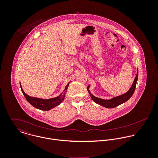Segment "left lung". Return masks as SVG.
Instances as JSON below:
<instances>
[{"mask_svg": "<svg viewBox=\"0 0 158 158\" xmlns=\"http://www.w3.org/2000/svg\"><path fill=\"white\" fill-rule=\"evenodd\" d=\"M137 78H138V69H137V72L134 81H133L131 88H130V89L123 94L113 97L112 98L109 99V100H105L103 98H100L94 96V95H92L89 90V88H90L89 85L88 86L87 89L90 95L91 98L95 103H96L97 104H98L105 108H115V107L126 102L127 100H128L131 97V96L133 95V94H134L135 90Z\"/></svg>", "mask_w": 158, "mask_h": 158, "instance_id": "1", "label": "left lung"}]
</instances>
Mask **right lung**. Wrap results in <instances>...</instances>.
Wrapping results in <instances>:
<instances>
[{
  "label": "right lung",
  "instance_id": "obj_1",
  "mask_svg": "<svg viewBox=\"0 0 158 158\" xmlns=\"http://www.w3.org/2000/svg\"><path fill=\"white\" fill-rule=\"evenodd\" d=\"M70 82H69L68 85L66 86L64 90H63L58 96L49 98V99H43V98H37V97H31L28 95H27L23 90V88L21 86V83H20V86L21 88V90L23 92V95L25 96L26 100L28 101L29 103H30L35 108L43 110V111H48L56 106L59 105L64 100L65 98V95L66 93L68 90V86L69 85Z\"/></svg>",
  "mask_w": 158,
  "mask_h": 158
}]
</instances>
